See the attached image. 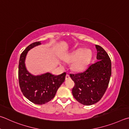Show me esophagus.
<instances>
[{
	"mask_svg": "<svg viewBox=\"0 0 129 129\" xmlns=\"http://www.w3.org/2000/svg\"><path fill=\"white\" fill-rule=\"evenodd\" d=\"M66 80H67V79H70V75H69V74H67V75H66Z\"/></svg>",
	"mask_w": 129,
	"mask_h": 129,
	"instance_id": "34e87169",
	"label": "esophagus"
}]
</instances>
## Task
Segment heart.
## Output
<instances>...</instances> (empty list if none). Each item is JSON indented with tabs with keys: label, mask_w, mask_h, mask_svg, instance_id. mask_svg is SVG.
<instances>
[{
	"label": "heart",
	"mask_w": 129,
	"mask_h": 129,
	"mask_svg": "<svg viewBox=\"0 0 129 129\" xmlns=\"http://www.w3.org/2000/svg\"><path fill=\"white\" fill-rule=\"evenodd\" d=\"M92 58V53L89 50L79 49L71 53L67 60L69 62H74L73 69L75 71H81L84 70L89 64Z\"/></svg>",
	"instance_id": "1"
}]
</instances>
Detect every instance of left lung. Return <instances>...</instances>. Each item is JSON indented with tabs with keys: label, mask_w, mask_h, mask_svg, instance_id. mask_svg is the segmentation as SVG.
Instances as JSON below:
<instances>
[{
	"label": "left lung",
	"mask_w": 129,
	"mask_h": 129,
	"mask_svg": "<svg viewBox=\"0 0 129 129\" xmlns=\"http://www.w3.org/2000/svg\"><path fill=\"white\" fill-rule=\"evenodd\" d=\"M98 62L90 64L84 71L70 74L75 85L72 90L73 96L79 103L91 105L98 103L104 94L112 74L111 60L102 47L95 45Z\"/></svg>",
	"instance_id": "1"
}]
</instances>
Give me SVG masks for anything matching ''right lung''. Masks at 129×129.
<instances>
[{"label": "right lung", "mask_w": 129, "mask_h": 129, "mask_svg": "<svg viewBox=\"0 0 129 129\" xmlns=\"http://www.w3.org/2000/svg\"><path fill=\"white\" fill-rule=\"evenodd\" d=\"M41 44L38 41L33 42L26 47L21 54L19 64V82L22 94L26 99L35 104L42 105L48 103L55 95L61 84L64 82L66 73L58 76L50 73L34 76L27 70L25 59L30 49Z\"/></svg>", "instance_id": "1"}]
</instances>
